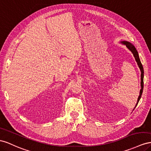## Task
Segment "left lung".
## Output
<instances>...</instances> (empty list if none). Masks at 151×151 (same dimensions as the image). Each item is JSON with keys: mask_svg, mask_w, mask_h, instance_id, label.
<instances>
[{"mask_svg": "<svg viewBox=\"0 0 151 151\" xmlns=\"http://www.w3.org/2000/svg\"><path fill=\"white\" fill-rule=\"evenodd\" d=\"M121 43H122L123 44H124V45L126 46V47H127L128 50L132 52L133 55V56L135 57V59L136 62L138 64V67H139L140 70L141 71V82H140L141 89L140 90V95H139V96H138L137 104H136L135 107V108L137 107L138 103V101H139V100L140 99L142 94V92H143V89H144V68H143V66H142V65L141 63V62H140V58H139V56H138V52L136 50V48L135 47V46H134L132 43H130L128 41H121ZM135 108L133 109V110L135 109Z\"/></svg>", "mask_w": 151, "mask_h": 151, "instance_id": "1", "label": "left lung"}]
</instances>
